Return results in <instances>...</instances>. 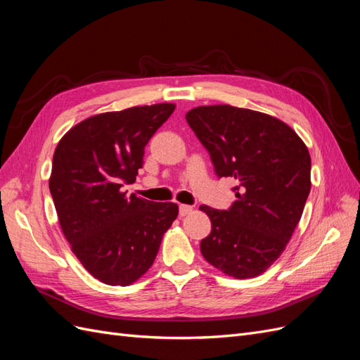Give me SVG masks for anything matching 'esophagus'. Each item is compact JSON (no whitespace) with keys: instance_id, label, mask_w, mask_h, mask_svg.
I'll return each instance as SVG.
<instances>
[{"instance_id":"obj_1","label":"esophagus","mask_w":360,"mask_h":360,"mask_svg":"<svg viewBox=\"0 0 360 360\" xmlns=\"http://www.w3.org/2000/svg\"><path fill=\"white\" fill-rule=\"evenodd\" d=\"M179 213H180V216H188V214L192 213V207H191V205H186V204H180Z\"/></svg>"}]
</instances>
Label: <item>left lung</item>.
<instances>
[{"mask_svg":"<svg viewBox=\"0 0 360 360\" xmlns=\"http://www.w3.org/2000/svg\"><path fill=\"white\" fill-rule=\"evenodd\" d=\"M219 177H234L228 210L201 205L212 233L201 254L236 279L255 278L275 263L300 221L311 191V156L279 118L231 105L197 106L186 114Z\"/></svg>","mask_w":360,"mask_h":360,"instance_id":"1","label":"left lung"}]
</instances>
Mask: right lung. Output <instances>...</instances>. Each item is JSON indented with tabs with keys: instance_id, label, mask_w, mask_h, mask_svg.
Returning a JSON list of instances; mask_svg holds the SVG:
<instances>
[{
	"instance_id": "add662e5",
	"label": "right lung",
	"mask_w": 360,
	"mask_h": 360,
	"mask_svg": "<svg viewBox=\"0 0 360 360\" xmlns=\"http://www.w3.org/2000/svg\"><path fill=\"white\" fill-rule=\"evenodd\" d=\"M174 103L96 114L73 126L56 148L49 191L64 237L91 276L130 285L153 264L179 205L123 192L143 168L144 148Z\"/></svg>"
}]
</instances>
